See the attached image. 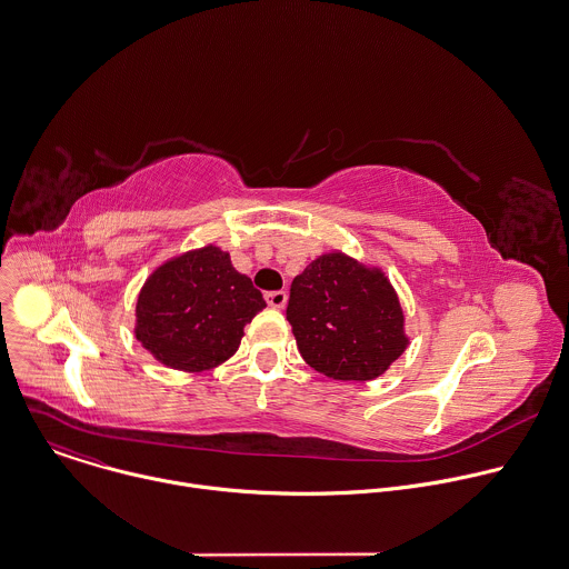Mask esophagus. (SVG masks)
Here are the masks:
<instances>
[{"mask_svg":"<svg viewBox=\"0 0 569 569\" xmlns=\"http://www.w3.org/2000/svg\"><path fill=\"white\" fill-rule=\"evenodd\" d=\"M286 301H288V295L283 290H274V292L266 295V303L274 310H281L286 306Z\"/></svg>","mask_w":569,"mask_h":569,"instance_id":"34e87169","label":"esophagus"}]
</instances>
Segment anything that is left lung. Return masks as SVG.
<instances>
[{"mask_svg":"<svg viewBox=\"0 0 569 569\" xmlns=\"http://www.w3.org/2000/svg\"><path fill=\"white\" fill-rule=\"evenodd\" d=\"M286 317L303 361L337 381L381 377L410 343L399 295L383 270L339 250L295 277Z\"/></svg>","mask_w":569,"mask_h":569,"instance_id":"1","label":"left lung"}]
</instances>
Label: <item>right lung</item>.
Masks as SVG:
<instances>
[{"instance_id":"1","label":"right lung","mask_w":569,"mask_h":569,"mask_svg":"<svg viewBox=\"0 0 569 569\" xmlns=\"http://www.w3.org/2000/svg\"><path fill=\"white\" fill-rule=\"evenodd\" d=\"M266 308L230 254L208 243L161 263L143 283L134 308L137 341L163 366L203 372L228 361L246 323Z\"/></svg>"}]
</instances>
